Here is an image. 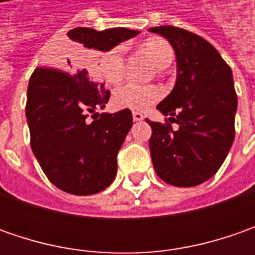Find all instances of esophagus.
Masks as SVG:
<instances>
[{
	"mask_svg": "<svg viewBox=\"0 0 255 255\" xmlns=\"http://www.w3.org/2000/svg\"><path fill=\"white\" fill-rule=\"evenodd\" d=\"M132 116H133V121H134V122H140V121H143V119H144L143 113L136 112V111H133Z\"/></svg>",
	"mask_w": 255,
	"mask_h": 255,
	"instance_id": "34e87169",
	"label": "esophagus"
}]
</instances>
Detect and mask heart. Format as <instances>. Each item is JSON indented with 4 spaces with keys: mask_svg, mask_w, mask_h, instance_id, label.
I'll return each instance as SVG.
<instances>
[{
    "mask_svg": "<svg viewBox=\"0 0 255 255\" xmlns=\"http://www.w3.org/2000/svg\"><path fill=\"white\" fill-rule=\"evenodd\" d=\"M143 49L157 68L167 66L173 59L171 45L166 39L159 36L149 38L147 41H144ZM96 69L98 74L109 84L121 82L125 75V48L122 45H116L99 55L96 59ZM160 96H162V91L157 86L129 82L116 89L115 102L121 108L143 111L154 102H157Z\"/></svg>",
    "mask_w": 255,
    "mask_h": 255,
    "instance_id": "b5f03b06",
    "label": "heart"
}]
</instances>
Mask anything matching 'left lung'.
Instances as JSON below:
<instances>
[{
    "instance_id": "left-lung-1",
    "label": "left lung",
    "mask_w": 255,
    "mask_h": 255,
    "mask_svg": "<svg viewBox=\"0 0 255 255\" xmlns=\"http://www.w3.org/2000/svg\"><path fill=\"white\" fill-rule=\"evenodd\" d=\"M149 31L163 35L177 59L176 85L157 105L169 119L147 121L153 167L171 186L193 187L217 173L234 140L237 95L233 74L219 51L200 35L171 25ZM174 122L176 129L171 128Z\"/></svg>"
}]
</instances>
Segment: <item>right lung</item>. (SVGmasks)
Listing matches in <instances>:
<instances>
[{"label":"right lung","instance_id":"add662e5","mask_svg":"<svg viewBox=\"0 0 255 255\" xmlns=\"http://www.w3.org/2000/svg\"><path fill=\"white\" fill-rule=\"evenodd\" d=\"M136 34L126 28L95 31L79 26L68 36L88 49L105 52ZM79 55L68 51L56 59L61 68L35 69L25 112L31 147L46 177L66 193L88 196L106 189L115 179L118 152L133 119L132 112L123 109L88 122L89 113L105 108L111 91L84 68Z\"/></svg>","mask_w":255,"mask_h":255}]
</instances>
